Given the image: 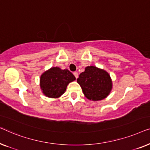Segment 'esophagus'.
Returning <instances> with one entry per match:
<instances>
[{"label":"esophagus","mask_w":150,"mask_h":150,"mask_svg":"<svg viewBox=\"0 0 150 150\" xmlns=\"http://www.w3.org/2000/svg\"><path fill=\"white\" fill-rule=\"evenodd\" d=\"M73 75H75L76 79H77V78H78V73L77 72H74V73H73Z\"/></svg>","instance_id":"1"}]
</instances>
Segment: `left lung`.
<instances>
[{"label": "left lung", "instance_id": "left-lung-1", "mask_svg": "<svg viewBox=\"0 0 150 150\" xmlns=\"http://www.w3.org/2000/svg\"><path fill=\"white\" fill-rule=\"evenodd\" d=\"M77 81L86 98L93 101L107 98L113 88L112 80L109 73L104 69L94 66L86 67Z\"/></svg>", "mask_w": 150, "mask_h": 150}]
</instances>
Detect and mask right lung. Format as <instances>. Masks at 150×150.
<instances>
[{"label":"right lung","instance_id":"obj_1","mask_svg":"<svg viewBox=\"0 0 150 150\" xmlns=\"http://www.w3.org/2000/svg\"><path fill=\"white\" fill-rule=\"evenodd\" d=\"M75 80V77L68 69L52 67L42 73L40 77V88L44 95L52 98H58L66 91L69 83Z\"/></svg>","mask_w":150,"mask_h":150}]
</instances>
